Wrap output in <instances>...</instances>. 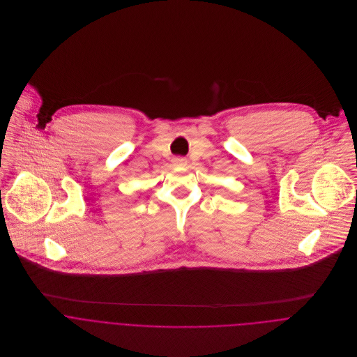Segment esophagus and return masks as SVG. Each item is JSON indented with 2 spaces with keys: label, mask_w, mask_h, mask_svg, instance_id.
<instances>
[{
  "label": "esophagus",
  "mask_w": 357,
  "mask_h": 357,
  "mask_svg": "<svg viewBox=\"0 0 357 357\" xmlns=\"http://www.w3.org/2000/svg\"><path fill=\"white\" fill-rule=\"evenodd\" d=\"M173 165L184 166V165H187V159L183 156H176V158H173Z\"/></svg>",
  "instance_id": "1"
}]
</instances>
